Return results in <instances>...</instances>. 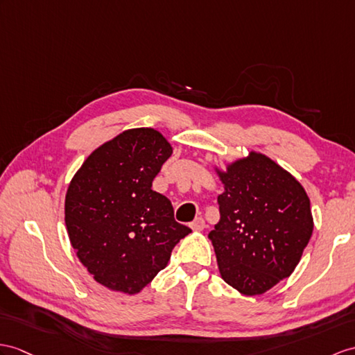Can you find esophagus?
Listing matches in <instances>:
<instances>
[{"label": "esophagus", "mask_w": 355, "mask_h": 355, "mask_svg": "<svg viewBox=\"0 0 355 355\" xmlns=\"http://www.w3.org/2000/svg\"><path fill=\"white\" fill-rule=\"evenodd\" d=\"M189 227H191L194 232H200L205 229V220L202 217H197L194 218V221H191V224H189Z\"/></svg>", "instance_id": "esophagus-1"}]
</instances>
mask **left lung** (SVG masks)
Returning <instances> with one entry per match:
<instances>
[{"label": "left lung", "mask_w": 355, "mask_h": 355, "mask_svg": "<svg viewBox=\"0 0 355 355\" xmlns=\"http://www.w3.org/2000/svg\"><path fill=\"white\" fill-rule=\"evenodd\" d=\"M224 185L209 239L223 280L243 295L270 291L295 270L313 232L309 196L263 153L215 167Z\"/></svg>", "instance_id": "8db88e82"}]
</instances>
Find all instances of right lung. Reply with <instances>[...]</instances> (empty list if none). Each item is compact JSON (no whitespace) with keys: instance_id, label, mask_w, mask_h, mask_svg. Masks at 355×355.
Instances as JSON below:
<instances>
[{"instance_id":"1","label":"right lung","mask_w":355,"mask_h":355,"mask_svg":"<svg viewBox=\"0 0 355 355\" xmlns=\"http://www.w3.org/2000/svg\"><path fill=\"white\" fill-rule=\"evenodd\" d=\"M173 148L153 128H134L93 150L64 200L71 244L93 279L111 291L140 292L167 266L191 229L152 182Z\"/></svg>"}]
</instances>
